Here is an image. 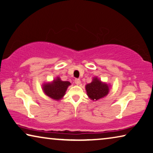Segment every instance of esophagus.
Listing matches in <instances>:
<instances>
[{
  "instance_id": "esophagus-1",
  "label": "esophagus",
  "mask_w": 153,
  "mask_h": 153,
  "mask_svg": "<svg viewBox=\"0 0 153 153\" xmlns=\"http://www.w3.org/2000/svg\"><path fill=\"white\" fill-rule=\"evenodd\" d=\"M75 83H76L77 85H79V84H80L81 81L79 80V79H75Z\"/></svg>"
}]
</instances>
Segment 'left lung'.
<instances>
[{
	"mask_svg": "<svg viewBox=\"0 0 153 153\" xmlns=\"http://www.w3.org/2000/svg\"><path fill=\"white\" fill-rule=\"evenodd\" d=\"M109 86L106 83L102 82L97 77H95L90 84L86 85V91L88 97L94 101L108 95L110 88Z\"/></svg>",
	"mask_w": 153,
	"mask_h": 153,
	"instance_id": "obj_1",
	"label": "left lung"
}]
</instances>
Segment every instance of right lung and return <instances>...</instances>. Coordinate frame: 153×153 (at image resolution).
<instances>
[{
    "label": "right lung",
    "mask_w": 153,
    "mask_h": 153,
    "mask_svg": "<svg viewBox=\"0 0 153 153\" xmlns=\"http://www.w3.org/2000/svg\"><path fill=\"white\" fill-rule=\"evenodd\" d=\"M69 85H71L69 82L62 81L60 77H57L52 82L43 84L42 89L48 97L55 100H60L65 95L66 91Z\"/></svg>",
    "instance_id": "obj_1"
}]
</instances>
